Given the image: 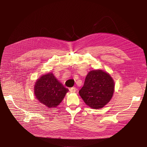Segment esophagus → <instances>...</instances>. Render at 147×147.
Returning <instances> with one entry per match:
<instances>
[{
	"mask_svg": "<svg viewBox=\"0 0 147 147\" xmlns=\"http://www.w3.org/2000/svg\"><path fill=\"white\" fill-rule=\"evenodd\" d=\"M69 91L71 92H72V93H74V92H76V87H71V89H69Z\"/></svg>",
	"mask_w": 147,
	"mask_h": 147,
	"instance_id": "1",
	"label": "esophagus"
}]
</instances>
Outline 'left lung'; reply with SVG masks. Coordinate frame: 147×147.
I'll list each match as a JSON object with an SVG mask.
<instances>
[{
	"mask_svg": "<svg viewBox=\"0 0 147 147\" xmlns=\"http://www.w3.org/2000/svg\"><path fill=\"white\" fill-rule=\"evenodd\" d=\"M114 90L115 82L110 75L97 69L87 74L79 94L87 105L94 109H99L110 101Z\"/></svg>",
	"mask_w": 147,
	"mask_h": 147,
	"instance_id": "left-lung-1",
	"label": "left lung"
}]
</instances>
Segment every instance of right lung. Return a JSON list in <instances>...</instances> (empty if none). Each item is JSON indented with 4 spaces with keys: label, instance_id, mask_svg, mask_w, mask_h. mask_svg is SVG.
Here are the masks:
<instances>
[{
    "label": "right lung",
    "instance_id": "add662e5",
    "mask_svg": "<svg viewBox=\"0 0 147 147\" xmlns=\"http://www.w3.org/2000/svg\"><path fill=\"white\" fill-rule=\"evenodd\" d=\"M68 92L52 73L41 76L34 86L36 98L48 108L57 107Z\"/></svg>",
    "mask_w": 147,
    "mask_h": 147
}]
</instances>
